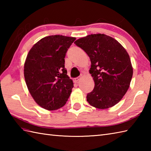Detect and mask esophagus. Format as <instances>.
Listing matches in <instances>:
<instances>
[{"label":"esophagus","instance_id":"1","mask_svg":"<svg viewBox=\"0 0 151 151\" xmlns=\"http://www.w3.org/2000/svg\"><path fill=\"white\" fill-rule=\"evenodd\" d=\"M81 77H77V78H75L73 80V82H74V83H75V84H77V83L78 82V81H80V80H81Z\"/></svg>","mask_w":151,"mask_h":151}]
</instances>
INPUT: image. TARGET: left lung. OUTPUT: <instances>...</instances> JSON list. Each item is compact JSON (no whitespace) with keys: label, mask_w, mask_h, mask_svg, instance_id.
<instances>
[{"label":"left lung","mask_w":151,"mask_h":151,"mask_svg":"<svg viewBox=\"0 0 151 151\" xmlns=\"http://www.w3.org/2000/svg\"><path fill=\"white\" fill-rule=\"evenodd\" d=\"M91 60L89 73L93 78V90L87 95L92 106L106 109L119 102L129 88L133 67L129 54L115 40L104 34H95L75 41Z\"/></svg>","instance_id":"8db88e82"}]
</instances>
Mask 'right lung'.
<instances>
[{
	"label": "right lung",
	"mask_w": 151,
	"mask_h": 151,
	"mask_svg": "<svg viewBox=\"0 0 151 151\" xmlns=\"http://www.w3.org/2000/svg\"><path fill=\"white\" fill-rule=\"evenodd\" d=\"M75 40L62 35L45 37L27 54L25 82L35 102L45 110L63 107L71 93L73 82L67 75L64 58Z\"/></svg>",
	"instance_id": "obj_1"
}]
</instances>
